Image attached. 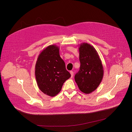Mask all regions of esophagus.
Returning <instances> with one entry per match:
<instances>
[{
    "mask_svg": "<svg viewBox=\"0 0 132 132\" xmlns=\"http://www.w3.org/2000/svg\"><path fill=\"white\" fill-rule=\"evenodd\" d=\"M70 73H71V77H73L74 75V72L73 71H71L70 72Z\"/></svg>",
    "mask_w": 132,
    "mask_h": 132,
    "instance_id": "1",
    "label": "esophagus"
}]
</instances>
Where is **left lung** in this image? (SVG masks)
Returning <instances> with one entry per match:
<instances>
[{"instance_id":"left-lung-1","label":"left lung","mask_w":132,"mask_h":132,"mask_svg":"<svg viewBox=\"0 0 132 132\" xmlns=\"http://www.w3.org/2000/svg\"><path fill=\"white\" fill-rule=\"evenodd\" d=\"M80 70L75 75L79 89L85 94L95 91L103 76L101 60L95 49L90 44L82 43L79 47Z\"/></svg>"}]
</instances>
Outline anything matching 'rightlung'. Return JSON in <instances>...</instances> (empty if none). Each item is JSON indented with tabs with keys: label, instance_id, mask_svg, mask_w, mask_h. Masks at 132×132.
<instances>
[{
	"label": "right lung",
	"instance_id": "obj_1",
	"mask_svg": "<svg viewBox=\"0 0 132 132\" xmlns=\"http://www.w3.org/2000/svg\"><path fill=\"white\" fill-rule=\"evenodd\" d=\"M35 75L39 89L46 95L55 96L71 75L59 55V48L50 45L39 54L35 67Z\"/></svg>",
	"mask_w": 132,
	"mask_h": 132
}]
</instances>
